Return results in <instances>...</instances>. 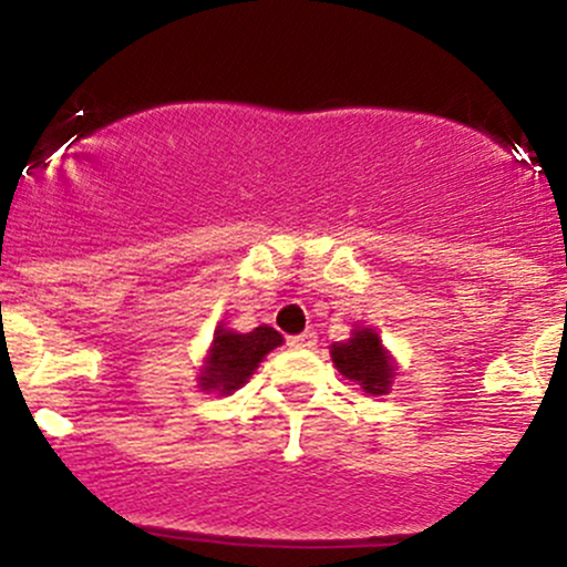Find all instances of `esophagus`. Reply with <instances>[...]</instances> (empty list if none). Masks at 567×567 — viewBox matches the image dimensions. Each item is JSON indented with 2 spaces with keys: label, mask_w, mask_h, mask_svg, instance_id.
<instances>
[{
  "label": "esophagus",
  "mask_w": 567,
  "mask_h": 567,
  "mask_svg": "<svg viewBox=\"0 0 567 567\" xmlns=\"http://www.w3.org/2000/svg\"><path fill=\"white\" fill-rule=\"evenodd\" d=\"M315 343H317L315 330H303V333L288 338V347H292V349H311Z\"/></svg>",
  "instance_id": "obj_1"
}]
</instances>
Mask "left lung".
Here are the masks:
<instances>
[{"mask_svg": "<svg viewBox=\"0 0 567 567\" xmlns=\"http://www.w3.org/2000/svg\"><path fill=\"white\" fill-rule=\"evenodd\" d=\"M338 373L357 381L368 394H386L394 379V360L373 328H357L347 343L330 347Z\"/></svg>", "mask_w": 567, "mask_h": 567, "instance_id": "obj_1", "label": "left lung"}]
</instances>
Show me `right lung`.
Masks as SVG:
<instances>
[{"label":"right lung","instance_id":"1","mask_svg":"<svg viewBox=\"0 0 567 567\" xmlns=\"http://www.w3.org/2000/svg\"><path fill=\"white\" fill-rule=\"evenodd\" d=\"M282 343V336L269 324L250 330V333H234L218 324L213 336V347L205 357V368L199 373V386L205 392L231 394L245 386L247 379L256 373L258 362Z\"/></svg>","mask_w":567,"mask_h":567}]
</instances>
